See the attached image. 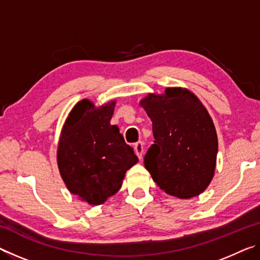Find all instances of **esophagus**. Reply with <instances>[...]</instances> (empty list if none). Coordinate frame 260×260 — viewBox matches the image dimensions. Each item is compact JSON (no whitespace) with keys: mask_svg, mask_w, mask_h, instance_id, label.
Returning a JSON list of instances; mask_svg holds the SVG:
<instances>
[{"mask_svg":"<svg viewBox=\"0 0 260 260\" xmlns=\"http://www.w3.org/2000/svg\"><path fill=\"white\" fill-rule=\"evenodd\" d=\"M134 151L136 153V156H138L141 159V158H142V155H143V143L141 142V141H139V142H136L134 144Z\"/></svg>","mask_w":260,"mask_h":260,"instance_id":"esophagus-1","label":"esophagus"}]
</instances>
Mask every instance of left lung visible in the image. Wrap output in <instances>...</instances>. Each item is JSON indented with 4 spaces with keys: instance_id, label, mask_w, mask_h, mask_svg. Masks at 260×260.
<instances>
[{
    "instance_id": "1",
    "label": "left lung",
    "mask_w": 260,
    "mask_h": 260,
    "mask_svg": "<svg viewBox=\"0 0 260 260\" xmlns=\"http://www.w3.org/2000/svg\"><path fill=\"white\" fill-rule=\"evenodd\" d=\"M150 117L155 143L144 166L161 190L187 200L209 187L217 165L218 136L212 118L187 88L169 87L140 101Z\"/></svg>"
}]
</instances>
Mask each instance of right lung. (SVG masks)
Returning <instances> with one entry per match:
<instances>
[{"instance_id":"obj_1","label":"right lung","mask_w":260,"mask_h":260,"mask_svg":"<svg viewBox=\"0 0 260 260\" xmlns=\"http://www.w3.org/2000/svg\"><path fill=\"white\" fill-rule=\"evenodd\" d=\"M116 100L101 107L83 99L74 105L61 128L57 165L69 191L90 205H101L119 190L127 170L139 161L110 124Z\"/></svg>"}]
</instances>
